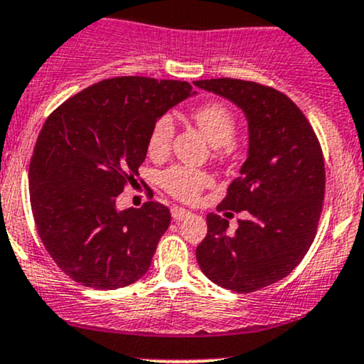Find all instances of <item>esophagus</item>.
Instances as JSON below:
<instances>
[{"label":"esophagus","mask_w":364,"mask_h":364,"mask_svg":"<svg viewBox=\"0 0 364 364\" xmlns=\"http://www.w3.org/2000/svg\"><path fill=\"white\" fill-rule=\"evenodd\" d=\"M190 210L183 209V207H173V209H171V215H173L174 221H183V219L190 218Z\"/></svg>","instance_id":"1"}]
</instances>
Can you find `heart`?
I'll return each mask as SVG.
<instances>
[{
    "label": "heart",
    "mask_w": 364,
    "mask_h": 364,
    "mask_svg": "<svg viewBox=\"0 0 364 364\" xmlns=\"http://www.w3.org/2000/svg\"><path fill=\"white\" fill-rule=\"evenodd\" d=\"M191 121L213 145V157L226 161L235 151L237 136V117L225 103L209 102L191 112ZM174 136V122L169 115H164L154 124L149 136V154L151 157H162L171 149ZM161 186L167 193L183 202H191L198 193L210 185V176L203 171L185 166H173L161 174Z\"/></svg>",
    "instance_id": "obj_1"
}]
</instances>
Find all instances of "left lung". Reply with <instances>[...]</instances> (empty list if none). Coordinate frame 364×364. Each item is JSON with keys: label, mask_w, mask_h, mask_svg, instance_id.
Segmentation results:
<instances>
[{"label": "left lung", "mask_w": 364, "mask_h": 364, "mask_svg": "<svg viewBox=\"0 0 364 364\" xmlns=\"http://www.w3.org/2000/svg\"><path fill=\"white\" fill-rule=\"evenodd\" d=\"M193 85L233 102L249 122L247 161L218 210L250 215L228 235V219L207 214L198 266L223 289L255 292L292 273L314 240L325 198L321 146L301 109L274 87L230 77Z\"/></svg>", "instance_id": "8db88e82"}]
</instances>
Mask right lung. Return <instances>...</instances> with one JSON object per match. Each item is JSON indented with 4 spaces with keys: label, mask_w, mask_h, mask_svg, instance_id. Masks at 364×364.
I'll list each match as a JSON object with an SVG mask.
<instances>
[{
    "label": "right lung",
    "mask_w": 364,
    "mask_h": 364,
    "mask_svg": "<svg viewBox=\"0 0 364 364\" xmlns=\"http://www.w3.org/2000/svg\"><path fill=\"white\" fill-rule=\"evenodd\" d=\"M191 95L186 81L124 75L86 87L46 119L29 164L31 207L43 245L74 282L114 290L149 271L169 209L117 210L115 198L138 176L157 119Z\"/></svg>",
    "instance_id": "1"
}]
</instances>
